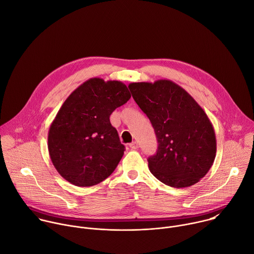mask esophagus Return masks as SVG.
<instances>
[{
    "instance_id": "1",
    "label": "esophagus",
    "mask_w": 254,
    "mask_h": 254,
    "mask_svg": "<svg viewBox=\"0 0 254 254\" xmlns=\"http://www.w3.org/2000/svg\"><path fill=\"white\" fill-rule=\"evenodd\" d=\"M129 148H130L131 150H136V149L138 148L137 142H136V141H132L131 143H129Z\"/></svg>"
}]
</instances>
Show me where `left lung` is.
<instances>
[{
  "label": "left lung",
  "mask_w": 254,
  "mask_h": 254,
  "mask_svg": "<svg viewBox=\"0 0 254 254\" xmlns=\"http://www.w3.org/2000/svg\"><path fill=\"white\" fill-rule=\"evenodd\" d=\"M128 88L157 135V153L148 159L151 173L174 188L198 183L216 156L214 127L203 108L168 79L132 82Z\"/></svg>",
  "instance_id": "obj_1"
}]
</instances>
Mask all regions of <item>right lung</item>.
<instances>
[{"instance_id":"add662e5","label":"right lung","mask_w":254,"mask_h":254,"mask_svg":"<svg viewBox=\"0 0 254 254\" xmlns=\"http://www.w3.org/2000/svg\"><path fill=\"white\" fill-rule=\"evenodd\" d=\"M130 98L125 83L90 78L63 102L48 131L53 166L69 183L94 186L116 170L125 152L110 117Z\"/></svg>"}]
</instances>
